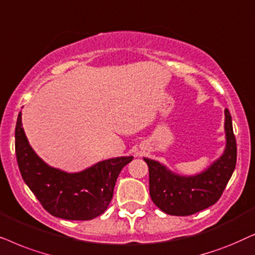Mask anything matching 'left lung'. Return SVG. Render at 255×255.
<instances>
[{
	"instance_id": "1",
	"label": "left lung",
	"mask_w": 255,
	"mask_h": 255,
	"mask_svg": "<svg viewBox=\"0 0 255 255\" xmlns=\"http://www.w3.org/2000/svg\"><path fill=\"white\" fill-rule=\"evenodd\" d=\"M224 129V152L199 174L178 175L158 161L143 157L149 168V192L158 209L171 216H190L218 202L237 163V143L229 110H225Z\"/></svg>"
}]
</instances>
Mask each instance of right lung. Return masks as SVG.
<instances>
[{"mask_svg":"<svg viewBox=\"0 0 255 255\" xmlns=\"http://www.w3.org/2000/svg\"><path fill=\"white\" fill-rule=\"evenodd\" d=\"M15 149L23 181L50 215L67 220H91L106 211L115 182L133 156L104 159L79 172L50 167L30 145L19 112Z\"/></svg>","mask_w":255,"mask_h":255,"instance_id":"add662e5","label":"right lung"}]
</instances>
